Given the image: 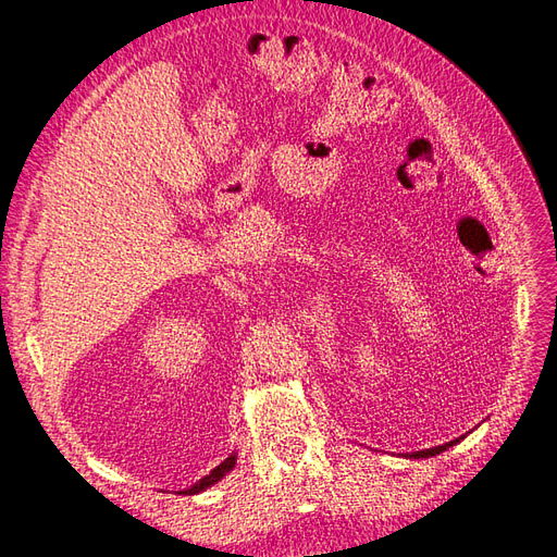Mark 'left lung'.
I'll return each instance as SVG.
<instances>
[{"label":"left lung","instance_id":"8db88e82","mask_svg":"<svg viewBox=\"0 0 557 557\" xmlns=\"http://www.w3.org/2000/svg\"><path fill=\"white\" fill-rule=\"evenodd\" d=\"M462 440V436H460ZM460 440H453V442H448V444H444V446H434V448H425V450H416L411 458H430V455H436V453H442V450H446L448 446H453V444H458Z\"/></svg>","mask_w":557,"mask_h":557}]
</instances>
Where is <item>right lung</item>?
Returning a JSON list of instances; mask_svg holds the SVG:
<instances>
[{
  "label": "right lung",
  "instance_id": "right-lung-1",
  "mask_svg": "<svg viewBox=\"0 0 557 557\" xmlns=\"http://www.w3.org/2000/svg\"><path fill=\"white\" fill-rule=\"evenodd\" d=\"M234 460H237V458H234V455H230V458H227L225 462L218 465V467L211 471L209 476H205V479H201V481H197L193 487H188V491H185V495H195V493H201V491H207L209 485H213L215 481H221V479L227 474V471L234 467Z\"/></svg>",
  "mask_w": 557,
  "mask_h": 557
}]
</instances>
